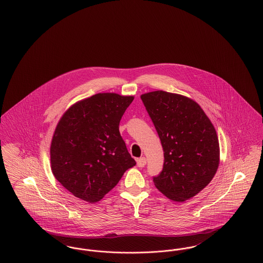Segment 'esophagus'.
<instances>
[{
    "instance_id": "obj_1",
    "label": "esophagus",
    "mask_w": 263,
    "mask_h": 263,
    "mask_svg": "<svg viewBox=\"0 0 263 263\" xmlns=\"http://www.w3.org/2000/svg\"><path fill=\"white\" fill-rule=\"evenodd\" d=\"M146 163H147V160L145 157H142L137 160V165L139 167H144L146 165Z\"/></svg>"
}]
</instances>
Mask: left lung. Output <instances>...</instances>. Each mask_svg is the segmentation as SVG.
<instances>
[{
  "mask_svg": "<svg viewBox=\"0 0 263 263\" xmlns=\"http://www.w3.org/2000/svg\"><path fill=\"white\" fill-rule=\"evenodd\" d=\"M163 150V171L153 181L174 201L187 200L209 184L219 166L216 130L199 104L163 90L141 96Z\"/></svg>",
  "mask_w": 263,
  "mask_h": 263,
  "instance_id": "left-lung-1",
  "label": "left lung"
}]
</instances>
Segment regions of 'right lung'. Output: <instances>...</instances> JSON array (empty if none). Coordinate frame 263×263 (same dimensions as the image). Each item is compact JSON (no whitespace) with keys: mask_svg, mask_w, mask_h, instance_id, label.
<instances>
[{"mask_svg":"<svg viewBox=\"0 0 263 263\" xmlns=\"http://www.w3.org/2000/svg\"><path fill=\"white\" fill-rule=\"evenodd\" d=\"M133 97L98 93L71 106L55 129L51 170L76 197L100 201L136 164L119 132Z\"/></svg>","mask_w":263,"mask_h":263,"instance_id":"1","label":"right lung"}]
</instances>
